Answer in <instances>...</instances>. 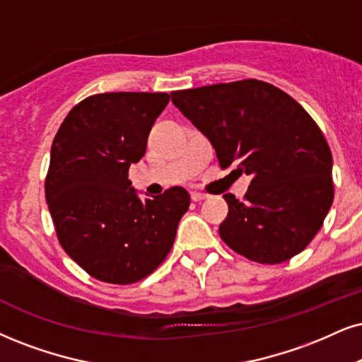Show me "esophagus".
Wrapping results in <instances>:
<instances>
[{
	"label": "esophagus",
	"mask_w": 362,
	"mask_h": 362,
	"mask_svg": "<svg viewBox=\"0 0 362 362\" xmlns=\"http://www.w3.org/2000/svg\"><path fill=\"white\" fill-rule=\"evenodd\" d=\"M208 194L204 193H198V191H191V199L193 202H203V199H206Z\"/></svg>",
	"instance_id": "1"
}]
</instances>
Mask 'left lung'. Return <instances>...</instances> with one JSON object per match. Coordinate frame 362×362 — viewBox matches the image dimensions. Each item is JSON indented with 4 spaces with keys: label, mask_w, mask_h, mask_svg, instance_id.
<instances>
[{
    "label": "left lung",
    "mask_w": 362,
    "mask_h": 362,
    "mask_svg": "<svg viewBox=\"0 0 362 362\" xmlns=\"http://www.w3.org/2000/svg\"><path fill=\"white\" fill-rule=\"evenodd\" d=\"M215 147L221 169L252 176L243 202L225 194L220 236L233 252L275 265L312 242L334 199L332 154L322 131L288 93L262 80L171 92Z\"/></svg>",
    "instance_id": "obj_1"
}]
</instances>
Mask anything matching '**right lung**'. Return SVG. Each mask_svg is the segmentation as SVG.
Instances as JSON below:
<instances>
[{
	"instance_id": "right-lung-1",
	"label": "right lung",
	"mask_w": 362,
	"mask_h": 362,
	"mask_svg": "<svg viewBox=\"0 0 362 362\" xmlns=\"http://www.w3.org/2000/svg\"><path fill=\"white\" fill-rule=\"evenodd\" d=\"M168 102L164 92L97 93L70 110L53 139L45 198L57 238L100 282L131 285L153 274L189 208L180 186L141 202L129 180Z\"/></svg>"
}]
</instances>
